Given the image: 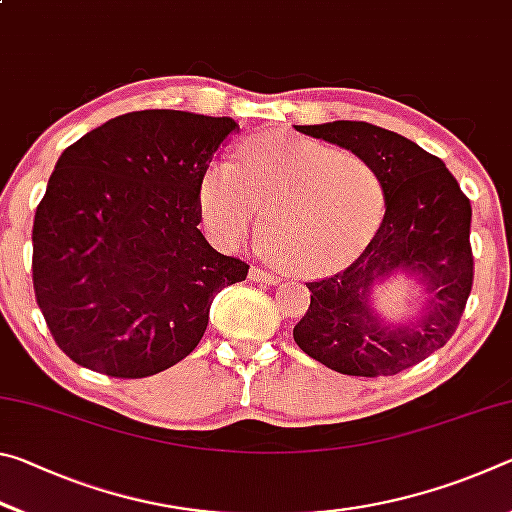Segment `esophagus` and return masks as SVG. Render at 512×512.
<instances>
[{
    "instance_id": "34e87169",
    "label": "esophagus",
    "mask_w": 512,
    "mask_h": 512,
    "mask_svg": "<svg viewBox=\"0 0 512 512\" xmlns=\"http://www.w3.org/2000/svg\"><path fill=\"white\" fill-rule=\"evenodd\" d=\"M250 280L255 282H264V284H280V277L264 271V268H250Z\"/></svg>"
}]
</instances>
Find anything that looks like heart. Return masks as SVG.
I'll return each mask as SVG.
<instances>
[{
  "mask_svg": "<svg viewBox=\"0 0 512 512\" xmlns=\"http://www.w3.org/2000/svg\"><path fill=\"white\" fill-rule=\"evenodd\" d=\"M203 219L235 246L259 228L284 271L325 275L370 244L384 214V187L357 153L289 131L257 133L239 162L210 164L201 183Z\"/></svg>",
  "mask_w": 512,
  "mask_h": 512,
  "instance_id": "1",
  "label": "heart"
}]
</instances>
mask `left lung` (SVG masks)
<instances>
[{
    "label": "left lung",
    "instance_id": "8db88e82",
    "mask_svg": "<svg viewBox=\"0 0 512 512\" xmlns=\"http://www.w3.org/2000/svg\"><path fill=\"white\" fill-rule=\"evenodd\" d=\"M366 160L384 187V219L345 271L309 282L311 305L293 339L341 375L388 377L415 366L452 339L472 291V207L445 162L406 137L366 121L296 126ZM391 276L421 289L423 307L386 321L371 291Z\"/></svg>",
    "mask_w": 512,
    "mask_h": 512
}]
</instances>
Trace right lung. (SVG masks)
Instances as JSON below:
<instances>
[{
    "instance_id": "obj_1",
    "label": "right lung",
    "mask_w": 512,
    "mask_h": 512,
    "mask_svg": "<svg viewBox=\"0 0 512 512\" xmlns=\"http://www.w3.org/2000/svg\"><path fill=\"white\" fill-rule=\"evenodd\" d=\"M239 124L140 110L67 146L33 221V289L58 348L137 379L183 361L248 264L207 244L201 183Z\"/></svg>"
}]
</instances>
